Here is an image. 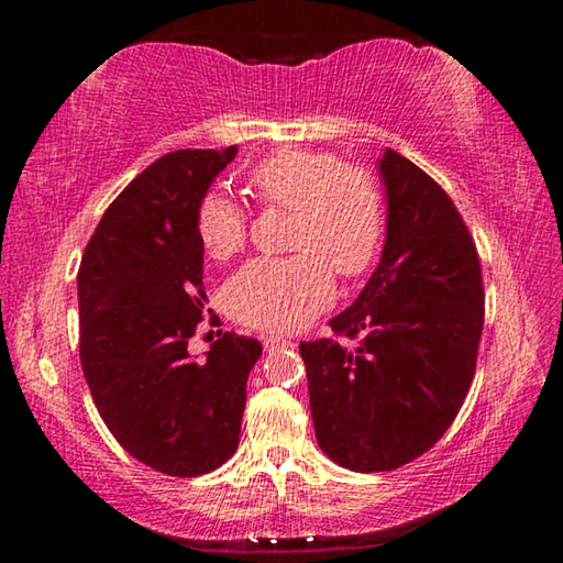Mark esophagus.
<instances>
[{
	"label": "esophagus",
	"instance_id": "esophagus-1",
	"mask_svg": "<svg viewBox=\"0 0 563 563\" xmlns=\"http://www.w3.org/2000/svg\"><path fill=\"white\" fill-rule=\"evenodd\" d=\"M292 340L288 338H280V335H268L265 338V347L268 350H280V347H290Z\"/></svg>",
	"mask_w": 563,
	"mask_h": 563
}]
</instances>
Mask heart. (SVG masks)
<instances>
[{"label":"heart","mask_w":563,"mask_h":563,"mask_svg":"<svg viewBox=\"0 0 563 563\" xmlns=\"http://www.w3.org/2000/svg\"><path fill=\"white\" fill-rule=\"evenodd\" d=\"M247 188L265 208H290L288 247L298 253L245 263L225 285V305L247 328L298 330L330 305L332 271L357 278L375 263L387 228L383 186L328 151L288 148L255 164ZM196 235L213 261L231 258L245 245V211L208 194L196 208Z\"/></svg>","instance_id":"obj_1"}]
</instances>
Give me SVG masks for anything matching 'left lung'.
<instances>
[{"mask_svg":"<svg viewBox=\"0 0 563 563\" xmlns=\"http://www.w3.org/2000/svg\"><path fill=\"white\" fill-rule=\"evenodd\" d=\"M387 241L332 338L300 342L316 437L352 472H393L450 430L484 328L479 253L446 190L387 151ZM347 339H357L350 349Z\"/></svg>","mask_w":563,"mask_h":563,"instance_id":"left-lung-1","label":"left lung"}]
</instances>
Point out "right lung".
Wrapping results in <instances>:
<instances>
[{
    "mask_svg": "<svg viewBox=\"0 0 563 563\" xmlns=\"http://www.w3.org/2000/svg\"><path fill=\"white\" fill-rule=\"evenodd\" d=\"M238 146L180 148L103 211L79 265V355L103 424L133 460L168 476L221 466L241 442L245 383L263 345L223 332L203 362L196 208Z\"/></svg>",
    "mask_w": 563,
    "mask_h": 563,
    "instance_id": "add662e5",
    "label": "right lung"
}]
</instances>
